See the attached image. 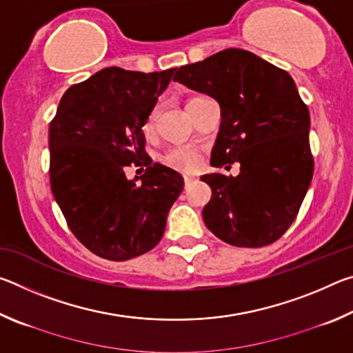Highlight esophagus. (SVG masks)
<instances>
[{"instance_id": "esophagus-1", "label": "esophagus", "mask_w": 353, "mask_h": 353, "mask_svg": "<svg viewBox=\"0 0 353 353\" xmlns=\"http://www.w3.org/2000/svg\"><path fill=\"white\" fill-rule=\"evenodd\" d=\"M194 181L193 176H183V182H185V187H188V185Z\"/></svg>"}]
</instances>
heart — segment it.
Segmentation results:
<instances>
[{
    "label": "heart",
    "mask_w": 353,
    "mask_h": 353,
    "mask_svg": "<svg viewBox=\"0 0 353 353\" xmlns=\"http://www.w3.org/2000/svg\"><path fill=\"white\" fill-rule=\"evenodd\" d=\"M159 109H160L159 104H155L151 109V112L148 113V117L141 128L145 135H151L154 132L155 119H157ZM163 162L166 166H170V168H172V170L191 171V170H194L199 163V154L196 149L190 148V146H177V148L170 149V151L165 154Z\"/></svg>",
    "instance_id": "1"
}]
</instances>
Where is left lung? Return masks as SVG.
Masks as SVG:
<instances>
[{
	"label": "left lung",
	"instance_id": "left-lung-1",
	"mask_svg": "<svg viewBox=\"0 0 353 353\" xmlns=\"http://www.w3.org/2000/svg\"><path fill=\"white\" fill-rule=\"evenodd\" d=\"M176 82L221 107L210 163L240 162V174L201 177L212 199L202 218L213 235L238 248H261L296 219L313 179L310 112L292 77L254 52L229 48L183 65Z\"/></svg>",
	"mask_w": 353,
	"mask_h": 353
}]
</instances>
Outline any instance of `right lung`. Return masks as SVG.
I'll return each mask as SVG.
<instances>
[{
  "mask_svg": "<svg viewBox=\"0 0 353 353\" xmlns=\"http://www.w3.org/2000/svg\"><path fill=\"white\" fill-rule=\"evenodd\" d=\"M176 68L140 73L104 68L71 85L50 124V182L70 230L98 256L123 261L162 240L183 179L152 163L143 123ZM145 164L130 181L123 168Z\"/></svg>",
  "mask_w": 353,
  "mask_h": 353,
  "instance_id": "obj_1",
  "label": "right lung"
}]
</instances>
